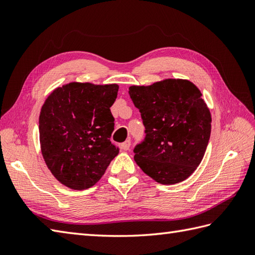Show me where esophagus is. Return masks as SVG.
<instances>
[{"label": "esophagus", "instance_id": "obj_1", "mask_svg": "<svg viewBox=\"0 0 255 255\" xmlns=\"http://www.w3.org/2000/svg\"><path fill=\"white\" fill-rule=\"evenodd\" d=\"M129 147H130V140H126V141L122 143V148H123L124 150L127 151V150L129 149Z\"/></svg>", "mask_w": 255, "mask_h": 255}]
</instances>
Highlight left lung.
<instances>
[{"label": "left lung", "instance_id": "8db88e82", "mask_svg": "<svg viewBox=\"0 0 255 255\" xmlns=\"http://www.w3.org/2000/svg\"><path fill=\"white\" fill-rule=\"evenodd\" d=\"M129 95L145 128L133 159L160 184L180 183L202 162L209 141L211 116L197 86L166 79L148 86L132 85Z\"/></svg>", "mask_w": 255, "mask_h": 255}]
</instances>
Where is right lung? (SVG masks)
<instances>
[{
	"instance_id": "obj_1",
	"label": "right lung",
	"mask_w": 255,
	"mask_h": 255,
	"mask_svg": "<svg viewBox=\"0 0 255 255\" xmlns=\"http://www.w3.org/2000/svg\"><path fill=\"white\" fill-rule=\"evenodd\" d=\"M117 84L72 82L47 97L39 116L41 153L48 169L72 189L93 186L104 174L119 148L111 142V107Z\"/></svg>"
}]
</instances>
